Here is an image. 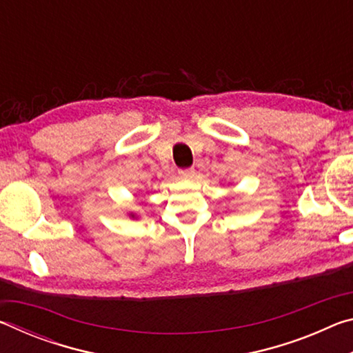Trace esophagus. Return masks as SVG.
<instances>
[{
    "instance_id": "obj_1",
    "label": "esophagus",
    "mask_w": 353,
    "mask_h": 353,
    "mask_svg": "<svg viewBox=\"0 0 353 353\" xmlns=\"http://www.w3.org/2000/svg\"><path fill=\"white\" fill-rule=\"evenodd\" d=\"M179 174L183 179H194L196 177V170L194 168H183L179 171Z\"/></svg>"
}]
</instances>
